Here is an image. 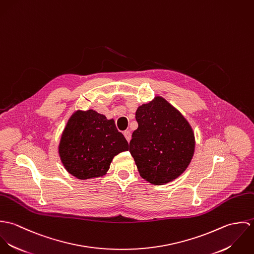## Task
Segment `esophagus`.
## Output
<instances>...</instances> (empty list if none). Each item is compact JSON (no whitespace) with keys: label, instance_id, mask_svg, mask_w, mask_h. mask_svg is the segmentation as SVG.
<instances>
[{"label":"esophagus","instance_id":"obj_1","mask_svg":"<svg viewBox=\"0 0 254 254\" xmlns=\"http://www.w3.org/2000/svg\"><path fill=\"white\" fill-rule=\"evenodd\" d=\"M124 136H125L126 140H127L128 142H130V140H131V132H130L129 130L124 131Z\"/></svg>","mask_w":254,"mask_h":254}]
</instances>
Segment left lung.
<instances>
[{"mask_svg":"<svg viewBox=\"0 0 254 254\" xmlns=\"http://www.w3.org/2000/svg\"><path fill=\"white\" fill-rule=\"evenodd\" d=\"M138 129L132 134L129 151L140 176L152 185L178 178L194 152V134L178 109L155 97L136 111Z\"/></svg>","mask_w":254,"mask_h":254,"instance_id":"1","label":"left lung"}]
</instances>
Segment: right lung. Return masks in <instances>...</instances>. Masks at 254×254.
Wrapping results in <instances>:
<instances>
[{"mask_svg": "<svg viewBox=\"0 0 254 254\" xmlns=\"http://www.w3.org/2000/svg\"><path fill=\"white\" fill-rule=\"evenodd\" d=\"M128 145L113 119L93 109L77 110L63 132L59 153L68 173L86 180L107 174L113 157Z\"/></svg>", "mask_w": 254, "mask_h": 254, "instance_id": "right-lung-1", "label": "right lung"}]
</instances>
